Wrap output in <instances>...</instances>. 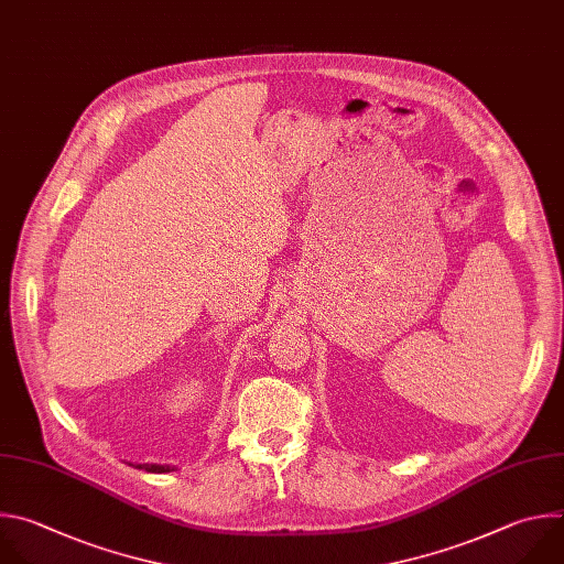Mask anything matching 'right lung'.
Wrapping results in <instances>:
<instances>
[{
    "label": "right lung",
    "mask_w": 564,
    "mask_h": 564,
    "mask_svg": "<svg viewBox=\"0 0 564 564\" xmlns=\"http://www.w3.org/2000/svg\"><path fill=\"white\" fill-rule=\"evenodd\" d=\"M135 469H144V471H149V474H171V471H177L175 465H158V463L135 465Z\"/></svg>",
    "instance_id": "right-lung-1"
}]
</instances>
